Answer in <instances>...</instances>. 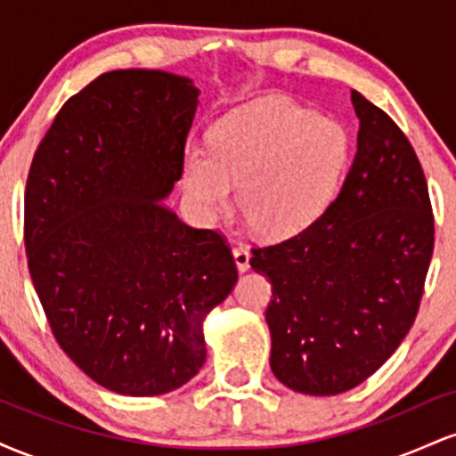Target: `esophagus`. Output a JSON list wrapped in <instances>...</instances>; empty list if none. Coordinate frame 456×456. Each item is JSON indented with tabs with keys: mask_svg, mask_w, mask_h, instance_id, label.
Masks as SVG:
<instances>
[{
	"mask_svg": "<svg viewBox=\"0 0 456 456\" xmlns=\"http://www.w3.org/2000/svg\"><path fill=\"white\" fill-rule=\"evenodd\" d=\"M233 259L240 272H246L250 268V250L246 246H235L233 248Z\"/></svg>",
	"mask_w": 456,
	"mask_h": 456,
	"instance_id": "1",
	"label": "esophagus"
}]
</instances>
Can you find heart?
Listing matches in <instances>:
<instances>
[{
    "label": "heart",
    "mask_w": 456,
    "mask_h": 456,
    "mask_svg": "<svg viewBox=\"0 0 456 456\" xmlns=\"http://www.w3.org/2000/svg\"><path fill=\"white\" fill-rule=\"evenodd\" d=\"M347 160L337 124L297 104L268 98L223 118L212 143H188L184 184L203 216L238 210L264 238H287L308 227L332 195Z\"/></svg>",
    "instance_id": "obj_1"
}]
</instances>
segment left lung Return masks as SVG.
Instances as JSON below:
<instances>
[{
  "label": "left lung",
  "mask_w": 456,
  "mask_h": 456,
  "mask_svg": "<svg viewBox=\"0 0 456 456\" xmlns=\"http://www.w3.org/2000/svg\"><path fill=\"white\" fill-rule=\"evenodd\" d=\"M352 104L358 145L337 199L305 232L250 257L272 282V373L315 396L355 388L395 354L416 319L433 255L416 151L362 94L352 90Z\"/></svg>",
  "instance_id": "obj_1"
}]
</instances>
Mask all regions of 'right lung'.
I'll return each mask as SVG.
<instances>
[{
    "mask_svg": "<svg viewBox=\"0 0 456 456\" xmlns=\"http://www.w3.org/2000/svg\"><path fill=\"white\" fill-rule=\"evenodd\" d=\"M197 104L186 77L104 72L60 109L31 160V282L68 358L118 395H165L195 378L203 319L238 281L223 235L165 203Z\"/></svg>",
    "mask_w": 456,
    "mask_h": 456,
    "instance_id": "obj_1",
    "label": "right lung"
}]
</instances>
